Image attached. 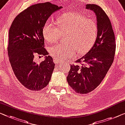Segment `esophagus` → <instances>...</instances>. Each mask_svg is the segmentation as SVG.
I'll return each mask as SVG.
<instances>
[{"label": "esophagus", "instance_id": "34e87169", "mask_svg": "<svg viewBox=\"0 0 125 125\" xmlns=\"http://www.w3.org/2000/svg\"><path fill=\"white\" fill-rule=\"evenodd\" d=\"M53 61H54V63H55V64H63V63L62 62H61L59 60V59H53Z\"/></svg>", "mask_w": 125, "mask_h": 125}]
</instances>
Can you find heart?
Returning <instances> with one entry per match:
<instances>
[{
  "label": "heart",
  "mask_w": 125,
  "mask_h": 125,
  "mask_svg": "<svg viewBox=\"0 0 125 125\" xmlns=\"http://www.w3.org/2000/svg\"><path fill=\"white\" fill-rule=\"evenodd\" d=\"M57 25L48 20L42 27V34L48 42H55L61 35L67 33L66 43L68 44H58L49 48V53L53 57L64 60L74 57L77 51L81 54H84L95 42L97 23L84 15L74 12L63 14L58 20Z\"/></svg>",
  "instance_id": "heart-1"
}]
</instances>
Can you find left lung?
Segmentation results:
<instances>
[{"mask_svg": "<svg viewBox=\"0 0 125 125\" xmlns=\"http://www.w3.org/2000/svg\"><path fill=\"white\" fill-rule=\"evenodd\" d=\"M86 9L96 15L97 37L89 51L76 61L81 64L71 65L67 77L69 85L80 94L90 93L99 85L112 64L116 51L115 33L105 12L95 4H86Z\"/></svg>", "mask_w": 125, "mask_h": 125, "instance_id": "8db88e82", "label": "left lung"}]
</instances>
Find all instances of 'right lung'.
<instances>
[{"instance_id":"add662e5","label":"right lung","mask_w":125,"mask_h":125,"mask_svg":"<svg viewBox=\"0 0 125 125\" xmlns=\"http://www.w3.org/2000/svg\"><path fill=\"white\" fill-rule=\"evenodd\" d=\"M62 8L49 2L32 5L18 14L11 25L9 61L17 79L29 90H42L51 79L55 64L44 48L42 27L52 13ZM36 54L44 55L45 60L35 62Z\"/></svg>"}]
</instances>
